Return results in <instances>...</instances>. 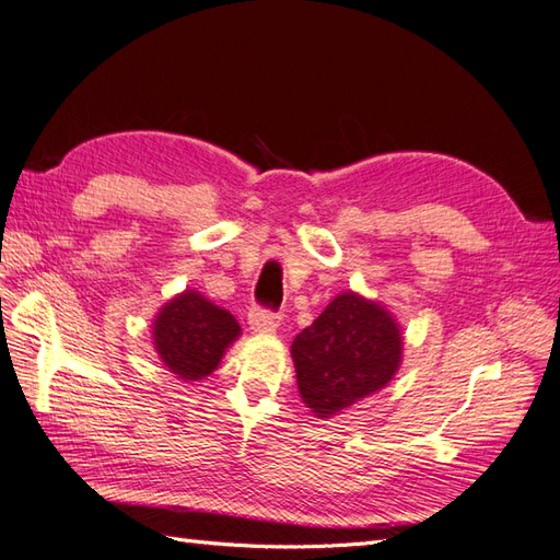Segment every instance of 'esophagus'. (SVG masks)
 I'll return each instance as SVG.
<instances>
[{
  "instance_id": "1",
  "label": "esophagus",
  "mask_w": 560,
  "mask_h": 560,
  "mask_svg": "<svg viewBox=\"0 0 560 560\" xmlns=\"http://www.w3.org/2000/svg\"><path fill=\"white\" fill-rule=\"evenodd\" d=\"M248 322H250L253 331H275L281 324V315H279V312H271V310L253 307L250 315H248Z\"/></svg>"
}]
</instances>
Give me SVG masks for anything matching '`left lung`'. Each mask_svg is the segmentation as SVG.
I'll use <instances>...</instances> for the list:
<instances>
[{
	"mask_svg": "<svg viewBox=\"0 0 560 560\" xmlns=\"http://www.w3.org/2000/svg\"><path fill=\"white\" fill-rule=\"evenodd\" d=\"M291 355L303 402L324 420L394 380L402 336L384 305L346 291L295 336Z\"/></svg>",
	"mask_w": 560,
	"mask_h": 560,
	"instance_id": "left-lung-1",
	"label": "left lung"
}]
</instances>
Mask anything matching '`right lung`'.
<instances>
[{"label":"right lung","mask_w":560,"mask_h":560,"mask_svg":"<svg viewBox=\"0 0 560 560\" xmlns=\"http://www.w3.org/2000/svg\"><path fill=\"white\" fill-rule=\"evenodd\" d=\"M238 336L236 317L192 289L172 298L152 322L154 350L164 368L184 382L212 374Z\"/></svg>","instance_id":"right-lung-1"}]
</instances>
